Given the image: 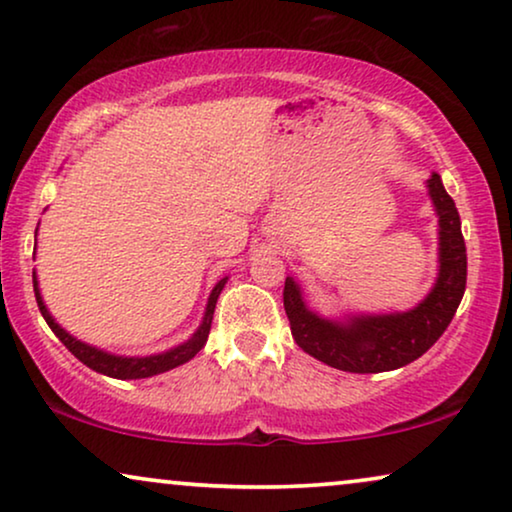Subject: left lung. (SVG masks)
Segmentation results:
<instances>
[{
    "label": "left lung",
    "instance_id": "8db88e82",
    "mask_svg": "<svg viewBox=\"0 0 512 512\" xmlns=\"http://www.w3.org/2000/svg\"><path fill=\"white\" fill-rule=\"evenodd\" d=\"M438 214V277L422 303L408 312L321 317L307 307L293 277L284 282V310L298 347L326 366L345 373H387L429 352L445 333L466 291V244L454 200L440 174L426 179Z\"/></svg>",
    "mask_w": 512,
    "mask_h": 512
}]
</instances>
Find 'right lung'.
<instances>
[{"label": "right lung", "instance_id": "obj_1", "mask_svg": "<svg viewBox=\"0 0 512 512\" xmlns=\"http://www.w3.org/2000/svg\"><path fill=\"white\" fill-rule=\"evenodd\" d=\"M32 282H34V296H37V305H39L41 317L46 319V324L51 326V331L55 335H58L62 345H65L69 352H72L76 359L83 363V366L93 368L95 373H102L107 377H116V380H142V377H153V375L167 373V370H172V368L181 366V363L191 361L193 356L198 354L202 347H205L209 328H212L216 300H219V293L223 291V286H226L228 277H223L221 282H216L212 293H209L207 307H205V317H202V324L198 326V331H195L186 342H181V345L167 349V352L151 354V356H118V354L104 352V349H97L93 345H88V342L76 340L74 335L67 333L65 328H62L58 321L51 317V312H48V307L44 305V298H41V291H39L37 272H32Z\"/></svg>", "mask_w": 512, "mask_h": 512}]
</instances>
